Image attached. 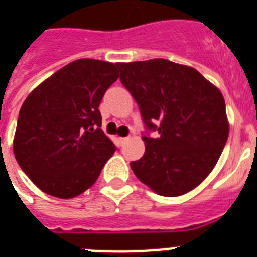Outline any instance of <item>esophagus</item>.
Here are the masks:
<instances>
[{
  "label": "esophagus",
  "instance_id": "34e87169",
  "mask_svg": "<svg viewBox=\"0 0 257 257\" xmlns=\"http://www.w3.org/2000/svg\"><path fill=\"white\" fill-rule=\"evenodd\" d=\"M129 140V136H126V138H119V142H121V144H125L126 142Z\"/></svg>",
  "mask_w": 257,
  "mask_h": 257
}]
</instances>
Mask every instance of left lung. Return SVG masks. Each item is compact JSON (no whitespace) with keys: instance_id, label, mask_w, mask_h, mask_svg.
Wrapping results in <instances>:
<instances>
[{"instance_id":"8db88e82","label":"left lung","mask_w":257,"mask_h":257,"mask_svg":"<svg viewBox=\"0 0 257 257\" xmlns=\"http://www.w3.org/2000/svg\"><path fill=\"white\" fill-rule=\"evenodd\" d=\"M118 68L146 126V153L131 162L135 176L162 196L192 191L214 169L229 136L220 91L196 69L163 58Z\"/></svg>"}]
</instances>
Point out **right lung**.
Returning <instances> with one entry per match:
<instances>
[{
  "instance_id": "obj_1",
  "label": "right lung",
  "mask_w": 257,
  "mask_h": 257,
  "mask_svg": "<svg viewBox=\"0 0 257 257\" xmlns=\"http://www.w3.org/2000/svg\"><path fill=\"white\" fill-rule=\"evenodd\" d=\"M118 64L76 60L24 100L13 140L19 166L41 191L72 199L98 180L117 147L102 126L99 103Z\"/></svg>"
}]
</instances>
